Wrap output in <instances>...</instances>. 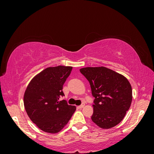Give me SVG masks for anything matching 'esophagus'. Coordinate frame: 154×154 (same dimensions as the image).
I'll return each mask as SVG.
<instances>
[{"label":"esophagus","mask_w":154,"mask_h":154,"mask_svg":"<svg viewBox=\"0 0 154 154\" xmlns=\"http://www.w3.org/2000/svg\"><path fill=\"white\" fill-rule=\"evenodd\" d=\"M84 106H85L84 104H82V105H81L80 106H78V108L79 109H82V108H83V107H84Z\"/></svg>","instance_id":"esophagus-1"}]
</instances>
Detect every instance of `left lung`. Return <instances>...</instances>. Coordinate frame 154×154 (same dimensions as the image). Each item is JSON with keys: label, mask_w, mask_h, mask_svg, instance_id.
Here are the masks:
<instances>
[{"label": "left lung", "mask_w": 154, "mask_h": 154, "mask_svg": "<svg viewBox=\"0 0 154 154\" xmlns=\"http://www.w3.org/2000/svg\"><path fill=\"white\" fill-rule=\"evenodd\" d=\"M80 71L89 82L95 97L92 121L103 129L114 127L123 119L132 101L127 78L103 66L84 67Z\"/></svg>", "instance_id": "8db88e82"}]
</instances>
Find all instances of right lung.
<instances>
[{
  "label": "right lung",
  "mask_w": 154,
  "mask_h": 154,
  "mask_svg": "<svg viewBox=\"0 0 154 154\" xmlns=\"http://www.w3.org/2000/svg\"><path fill=\"white\" fill-rule=\"evenodd\" d=\"M72 67H49L37 74L27 86L24 105L27 116L44 132L57 134L64 128L76 107L66 101H59L63 96V85Z\"/></svg>",
  "instance_id": "add662e5"
}]
</instances>
